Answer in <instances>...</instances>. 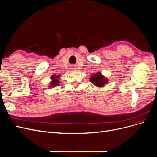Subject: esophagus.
<instances>
[{"mask_svg": "<svg viewBox=\"0 0 157 157\" xmlns=\"http://www.w3.org/2000/svg\"><path fill=\"white\" fill-rule=\"evenodd\" d=\"M73 69H74V68H73Z\"/></svg>", "mask_w": 157, "mask_h": 157, "instance_id": "1", "label": "esophagus"}]
</instances>
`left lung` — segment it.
<instances>
[{
    "mask_svg": "<svg viewBox=\"0 0 157 157\" xmlns=\"http://www.w3.org/2000/svg\"><path fill=\"white\" fill-rule=\"evenodd\" d=\"M90 81L98 86H103L104 84L107 82V79L103 77L100 73H97L93 75L90 78Z\"/></svg>",
    "mask_w": 157,
    "mask_h": 157,
    "instance_id": "obj_1",
    "label": "left lung"
}]
</instances>
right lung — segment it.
<instances>
[{
	"label": "right lung",
	"instance_id": "obj_1",
	"mask_svg": "<svg viewBox=\"0 0 157 157\" xmlns=\"http://www.w3.org/2000/svg\"><path fill=\"white\" fill-rule=\"evenodd\" d=\"M57 78H59L58 76H57V75H53V76H52V81L51 82V86L50 87L58 86L59 82V80L57 79Z\"/></svg>",
	"mask_w": 157,
	"mask_h": 157
}]
</instances>
